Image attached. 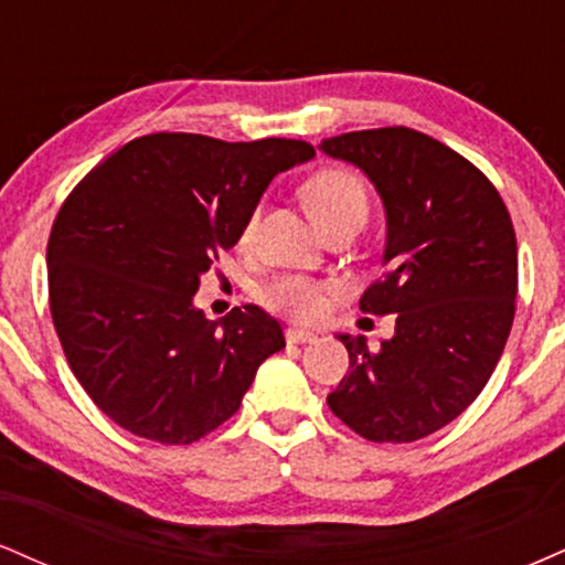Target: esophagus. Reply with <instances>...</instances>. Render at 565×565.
Masks as SVG:
<instances>
[{
	"mask_svg": "<svg viewBox=\"0 0 565 565\" xmlns=\"http://www.w3.org/2000/svg\"><path fill=\"white\" fill-rule=\"evenodd\" d=\"M316 334L313 332H305V329H287V342L289 345H305V342H313Z\"/></svg>",
	"mask_w": 565,
	"mask_h": 565,
	"instance_id": "34e87169",
	"label": "esophagus"
}]
</instances>
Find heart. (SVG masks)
Here are the masks:
<instances>
[{
  "mask_svg": "<svg viewBox=\"0 0 565 565\" xmlns=\"http://www.w3.org/2000/svg\"><path fill=\"white\" fill-rule=\"evenodd\" d=\"M308 210L313 212L321 231H329L345 220H366L369 201L361 180L345 170H321L302 188ZM257 225V215L249 217L244 228V242L252 238ZM263 302L276 313L289 316L295 321H316L327 308V287L310 281L305 276H278L265 284L260 291Z\"/></svg>",
  "mask_w": 565,
  "mask_h": 565,
  "instance_id": "b5f03b06",
  "label": "heart"
}]
</instances>
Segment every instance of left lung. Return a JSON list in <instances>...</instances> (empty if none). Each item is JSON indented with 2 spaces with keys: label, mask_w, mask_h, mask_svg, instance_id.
<instances>
[{
  "label": "left lung",
  "mask_w": 565,
  "mask_h": 565,
  "mask_svg": "<svg viewBox=\"0 0 565 565\" xmlns=\"http://www.w3.org/2000/svg\"><path fill=\"white\" fill-rule=\"evenodd\" d=\"M319 151L359 167L385 210V274L361 310L395 316L380 350L340 334L350 369L327 404L374 444H408L468 408L510 337L518 244L508 206L481 170L408 127L361 129Z\"/></svg>",
  "instance_id": "obj_1"
}]
</instances>
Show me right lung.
Segmentation results:
<instances>
[{
	"label": "right lung",
	"mask_w": 565,
	"mask_h": 565,
	"mask_svg": "<svg viewBox=\"0 0 565 565\" xmlns=\"http://www.w3.org/2000/svg\"><path fill=\"white\" fill-rule=\"evenodd\" d=\"M302 140L157 132L97 164L50 233V310L71 372L103 414L157 444H193L242 406L284 329L257 305L210 321L193 295Z\"/></svg>",
	"instance_id": "obj_1"
}]
</instances>
